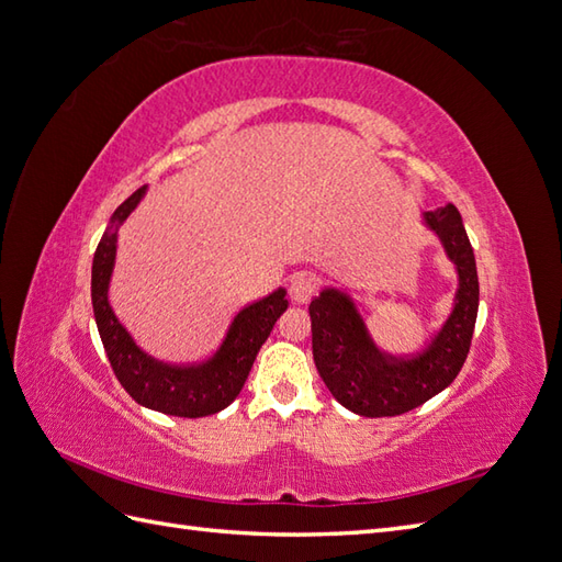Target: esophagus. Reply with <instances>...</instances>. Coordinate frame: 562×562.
I'll list each match as a JSON object with an SVG mask.
<instances>
[{
    "label": "esophagus",
    "instance_id": "esophagus-1",
    "mask_svg": "<svg viewBox=\"0 0 562 562\" xmlns=\"http://www.w3.org/2000/svg\"><path fill=\"white\" fill-rule=\"evenodd\" d=\"M316 278L311 272H296V276L290 280V296L296 304H306L308 299L316 294Z\"/></svg>",
    "mask_w": 562,
    "mask_h": 562
}]
</instances>
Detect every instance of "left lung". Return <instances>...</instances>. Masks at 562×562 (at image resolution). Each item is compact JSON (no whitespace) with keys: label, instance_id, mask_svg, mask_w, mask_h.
<instances>
[{"label":"left lung","instance_id":"8db88e82","mask_svg":"<svg viewBox=\"0 0 562 562\" xmlns=\"http://www.w3.org/2000/svg\"><path fill=\"white\" fill-rule=\"evenodd\" d=\"M424 220L440 237L460 276L454 308L424 351L407 359L383 355L355 302L337 290H323L308 306L316 369L333 397L359 416H397L419 407L458 378L472 345L479 276L462 215L454 205H446L426 213Z\"/></svg>","mask_w":562,"mask_h":562}]
</instances>
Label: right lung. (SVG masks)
<instances>
[{"instance_id":"right-lung-1","label":"right lung","mask_w":562,"mask_h":562,"mask_svg":"<svg viewBox=\"0 0 562 562\" xmlns=\"http://www.w3.org/2000/svg\"><path fill=\"white\" fill-rule=\"evenodd\" d=\"M143 193H146V187L128 195L116 207L95 249L90 296H93L100 340L108 351L116 381L143 407L169 416H184V419L211 416L237 400L246 378H249L258 349L263 347L272 325L290 302L284 299L286 292L278 290L241 308L234 316L217 355L211 361L199 363V367H169V363L150 359L146 351L136 347L132 335L116 321L108 302V286L116 254V229L138 205Z\"/></svg>"}]
</instances>
